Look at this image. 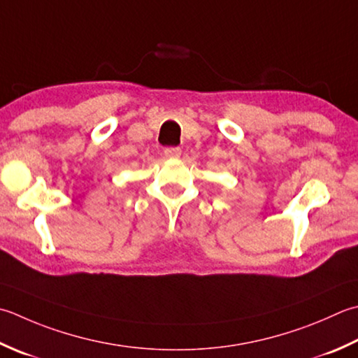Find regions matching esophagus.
<instances>
[{
	"mask_svg": "<svg viewBox=\"0 0 358 358\" xmlns=\"http://www.w3.org/2000/svg\"><path fill=\"white\" fill-rule=\"evenodd\" d=\"M164 155L167 158H178L181 155V149L180 147H166Z\"/></svg>",
	"mask_w": 358,
	"mask_h": 358,
	"instance_id": "esophagus-1",
	"label": "esophagus"
}]
</instances>
